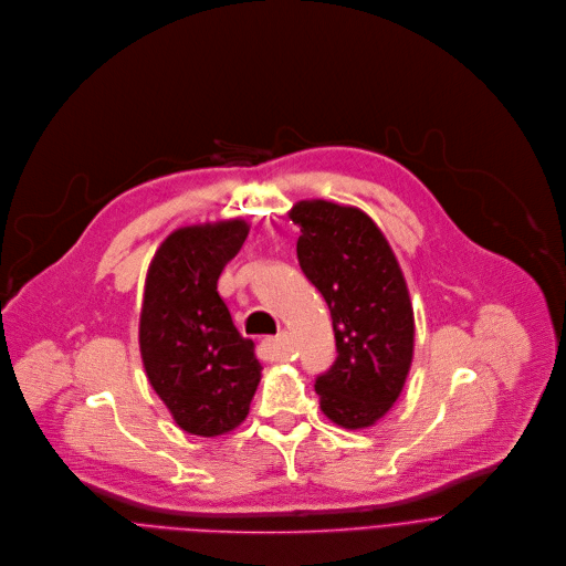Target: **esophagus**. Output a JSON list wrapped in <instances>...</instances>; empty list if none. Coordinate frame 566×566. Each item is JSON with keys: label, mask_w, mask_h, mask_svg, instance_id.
<instances>
[{"label": "esophagus", "mask_w": 566, "mask_h": 566, "mask_svg": "<svg viewBox=\"0 0 566 566\" xmlns=\"http://www.w3.org/2000/svg\"><path fill=\"white\" fill-rule=\"evenodd\" d=\"M287 342H290V334L283 329V332L276 334V336H268L265 342H263V346H265V350H268L270 355H279V353L287 346Z\"/></svg>", "instance_id": "obj_1"}]
</instances>
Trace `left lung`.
Here are the masks:
<instances>
[{
	"instance_id": "obj_1",
	"label": "left lung",
	"mask_w": 566,
	"mask_h": 566,
	"mask_svg": "<svg viewBox=\"0 0 566 566\" xmlns=\"http://www.w3.org/2000/svg\"><path fill=\"white\" fill-rule=\"evenodd\" d=\"M301 270L323 294L336 361L316 379L323 415L336 426H375L399 399L412 364L415 314L399 261L377 222L359 207L298 200Z\"/></svg>"
}]
</instances>
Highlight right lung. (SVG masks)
<instances>
[{
	"label": "right lung",
	"instance_id": "right-lung-1",
	"mask_svg": "<svg viewBox=\"0 0 566 566\" xmlns=\"http://www.w3.org/2000/svg\"><path fill=\"white\" fill-rule=\"evenodd\" d=\"M248 232L243 218L187 224L160 243L147 270L138 327L143 366L189 434L239 428L261 381L254 342L241 336L216 290Z\"/></svg>",
	"mask_w": 566,
	"mask_h": 566
}]
</instances>
